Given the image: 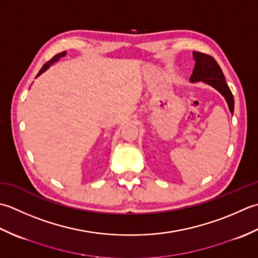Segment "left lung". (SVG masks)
<instances>
[{
    "label": "left lung",
    "instance_id": "8db88e82",
    "mask_svg": "<svg viewBox=\"0 0 258 258\" xmlns=\"http://www.w3.org/2000/svg\"><path fill=\"white\" fill-rule=\"evenodd\" d=\"M194 59H195V68H194L192 75L190 76L191 82L203 81L207 85L214 87L217 91L223 94L226 99L230 112H234V98L232 91L226 83L224 73L218 66L216 60L213 56L202 53V52L194 51Z\"/></svg>",
    "mask_w": 258,
    "mask_h": 258
}]
</instances>
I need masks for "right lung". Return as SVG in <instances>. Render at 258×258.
Returning <instances> with one entry per match:
<instances>
[{
  "mask_svg": "<svg viewBox=\"0 0 258 258\" xmlns=\"http://www.w3.org/2000/svg\"><path fill=\"white\" fill-rule=\"evenodd\" d=\"M66 53H67V52L64 51V52H61V53H57L56 55H54L53 57H52V59L50 60V61H48V62H46L45 63V64L43 66V67H42L41 68V70L39 71V73H38V76H36V77H39L40 75H41V73H43L45 70H48L49 69V68L52 66V64H53V63L54 62H56L57 60H59L60 59V57H62V56H64L66 55Z\"/></svg>",
  "mask_w": 258,
  "mask_h": 258,
  "instance_id": "right-lung-1",
  "label": "right lung"
}]
</instances>
